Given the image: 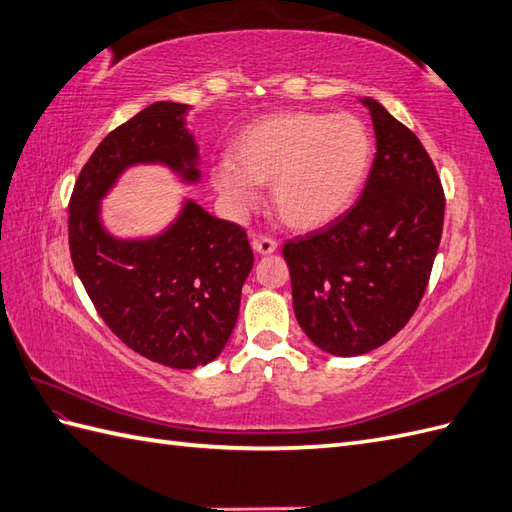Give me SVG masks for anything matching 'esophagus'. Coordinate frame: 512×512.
Returning a JSON list of instances; mask_svg holds the SVG:
<instances>
[{
  "label": "esophagus",
  "mask_w": 512,
  "mask_h": 512,
  "mask_svg": "<svg viewBox=\"0 0 512 512\" xmlns=\"http://www.w3.org/2000/svg\"><path fill=\"white\" fill-rule=\"evenodd\" d=\"M253 251L255 253H259V255H270V253H275L277 251V240H272V237H268V235H259V237H253Z\"/></svg>",
  "instance_id": "obj_1"
}]
</instances>
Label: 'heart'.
I'll return each mask as SVG.
<instances>
[{"instance_id":"obj_1","label":"heart","mask_w":512,"mask_h":512,"mask_svg":"<svg viewBox=\"0 0 512 512\" xmlns=\"http://www.w3.org/2000/svg\"><path fill=\"white\" fill-rule=\"evenodd\" d=\"M371 163V137L353 115L288 111L259 117L229 146V161L211 172L216 192L251 211L270 183L279 218L296 231L320 229L351 205Z\"/></svg>"}]
</instances>
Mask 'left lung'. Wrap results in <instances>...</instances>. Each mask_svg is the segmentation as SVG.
Returning a JSON list of instances; mask_svg holds the SVG:
<instances>
[{
  "label": "left lung",
  "mask_w": 512,
  "mask_h": 512,
  "mask_svg": "<svg viewBox=\"0 0 512 512\" xmlns=\"http://www.w3.org/2000/svg\"><path fill=\"white\" fill-rule=\"evenodd\" d=\"M371 111L377 152L358 202L327 227L283 244L294 314L318 349L362 355L406 327L441 244L445 194L430 154L382 104Z\"/></svg>",
  "instance_id": "obj_1"
}]
</instances>
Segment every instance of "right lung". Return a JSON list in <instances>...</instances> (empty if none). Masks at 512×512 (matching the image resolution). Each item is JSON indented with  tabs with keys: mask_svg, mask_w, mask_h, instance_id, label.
Returning <instances> with one entry per match:
<instances>
[{
	"mask_svg": "<svg viewBox=\"0 0 512 512\" xmlns=\"http://www.w3.org/2000/svg\"><path fill=\"white\" fill-rule=\"evenodd\" d=\"M185 111L187 104L154 102L111 130L80 170L67 220L71 261L106 327L172 368L207 364L227 344L255 261L246 231L187 200L165 233L115 240L100 222V200L135 163H165L198 181Z\"/></svg>",
	"mask_w": 512,
	"mask_h": 512,
	"instance_id": "1",
	"label": "right lung"
}]
</instances>
